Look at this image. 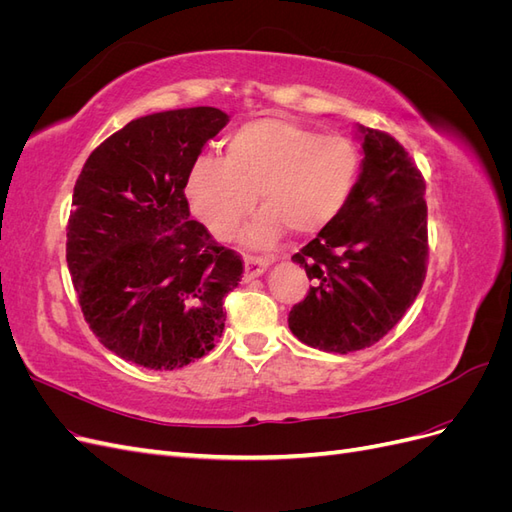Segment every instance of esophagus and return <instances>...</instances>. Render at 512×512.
Returning <instances> with one entry per match:
<instances>
[{
  "label": "esophagus",
  "mask_w": 512,
  "mask_h": 512,
  "mask_svg": "<svg viewBox=\"0 0 512 512\" xmlns=\"http://www.w3.org/2000/svg\"><path fill=\"white\" fill-rule=\"evenodd\" d=\"M245 280H254L262 271L269 267V258L267 256H250L247 254L245 258Z\"/></svg>",
  "instance_id": "34e87169"
}]
</instances>
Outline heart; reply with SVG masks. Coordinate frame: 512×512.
<instances>
[{
  "instance_id": "1",
  "label": "heart",
  "mask_w": 512,
  "mask_h": 512,
  "mask_svg": "<svg viewBox=\"0 0 512 512\" xmlns=\"http://www.w3.org/2000/svg\"><path fill=\"white\" fill-rule=\"evenodd\" d=\"M359 149L344 136H322L282 117H260L232 130L224 160L198 158L185 181L196 218L215 237L232 239L256 205H265L245 237L267 245L286 226L312 235L333 222L359 179Z\"/></svg>"
}]
</instances>
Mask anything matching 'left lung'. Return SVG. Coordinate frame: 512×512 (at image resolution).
<instances>
[{"instance_id":"left-lung-1","label":"left lung","mask_w":512,"mask_h":512,"mask_svg":"<svg viewBox=\"0 0 512 512\" xmlns=\"http://www.w3.org/2000/svg\"><path fill=\"white\" fill-rule=\"evenodd\" d=\"M361 175L342 213L292 256L312 286L288 314L299 342L335 354L374 346L427 273L425 179L391 134L359 126Z\"/></svg>"}]
</instances>
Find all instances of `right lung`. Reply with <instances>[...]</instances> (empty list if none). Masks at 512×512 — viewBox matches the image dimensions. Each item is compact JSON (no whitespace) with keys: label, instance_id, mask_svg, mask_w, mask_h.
Listing matches in <instances>:
<instances>
[{"label":"right lung","instance_id":"right-lung-1","mask_svg":"<svg viewBox=\"0 0 512 512\" xmlns=\"http://www.w3.org/2000/svg\"><path fill=\"white\" fill-rule=\"evenodd\" d=\"M226 123L213 106L138 117L76 179L68 269L89 329L123 361L177 369L222 337L243 260L190 220L185 181Z\"/></svg>","mask_w":512,"mask_h":512}]
</instances>
